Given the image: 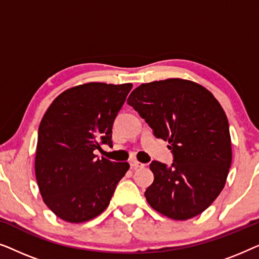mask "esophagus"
Listing matches in <instances>:
<instances>
[{
    "instance_id": "obj_1",
    "label": "esophagus",
    "mask_w": 259,
    "mask_h": 259,
    "mask_svg": "<svg viewBox=\"0 0 259 259\" xmlns=\"http://www.w3.org/2000/svg\"><path fill=\"white\" fill-rule=\"evenodd\" d=\"M130 165L132 168H139V167H144L145 166V164H141V162H139L138 160H134V159L130 160Z\"/></svg>"
}]
</instances>
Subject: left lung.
Masks as SVG:
<instances>
[{"instance_id": "1", "label": "left lung", "mask_w": 259, "mask_h": 259, "mask_svg": "<svg viewBox=\"0 0 259 259\" xmlns=\"http://www.w3.org/2000/svg\"><path fill=\"white\" fill-rule=\"evenodd\" d=\"M157 138L168 141L173 162L152 161L154 180L145 197L155 211L176 221L200 214L224 189L232 151L224 109L193 81L143 83L127 99Z\"/></svg>"}]
</instances>
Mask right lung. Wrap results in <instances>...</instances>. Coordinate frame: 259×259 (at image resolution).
Wrapping results in <instances>:
<instances>
[{"label": "right lung", "instance_id": "obj_1", "mask_svg": "<svg viewBox=\"0 0 259 259\" xmlns=\"http://www.w3.org/2000/svg\"><path fill=\"white\" fill-rule=\"evenodd\" d=\"M132 83L90 82L59 95L38 127L35 176L45 204L69 223L104 212L128 162L99 159Z\"/></svg>", "mask_w": 259, "mask_h": 259}]
</instances>
